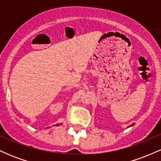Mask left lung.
Instances as JSON below:
<instances>
[{
	"instance_id": "8db88e82",
	"label": "left lung",
	"mask_w": 161,
	"mask_h": 161,
	"mask_svg": "<svg viewBox=\"0 0 161 161\" xmlns=\"http://www.w3.org/2000/svg\"><path fill=\"white\" fill-rule=\"evenodd\" d=\"M132 125H133V124H132Z\"/></svg>"
}]
</instances>
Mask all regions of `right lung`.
<instances>
[{
    "label": "right lung",
    "mask_w": 161,
    "mask_h": 161,
    "mask_svg": "<svg viewBox=\"0 0 161 161\" xmlns=\"http://www.w3.org/2000/svg\"><path fill=\"white\" fill-rule=\"evenodd\" d=\"M57 125H60V124H57Z\"/></svg>",
    "instance_id": "1"
}]
</instances>
